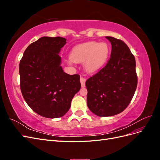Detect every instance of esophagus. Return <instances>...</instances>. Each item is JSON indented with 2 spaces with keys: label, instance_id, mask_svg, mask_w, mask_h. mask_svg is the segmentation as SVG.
I'll return each mask as SVG.
<instances>
[{
  "label": "esophagus",
  "instance_id": "obj_1",
  "mask_svg": "<svg viewBox=\"0 0 160 160\" xmlns=\"http://www.w3.org/2000/svg\"><path fill=\"white\" fill-rule=\"evenodd\" d=\"M80 81H81V84L82 88H85V87L86 79L85 78H83V77H81V78H80Z\"/></svg>",
  "mask_w": 160,
  "mask_h": 160
}]
</instances>
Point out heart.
I'll return each mask as SVG.
<instances>
[{
	"instance_id": "1",
	"label": "heart",
	"mask_w": 160,
	"mask_h": 160,
	"mask_svg": "<svg viewBox=\"0 0 160 160\" xmlns=\"http://www.w3.org/2000/svg\"><path fill=\"white\" fill-rule=\"evenodd\" d=\"M109 52V47L106 42L90 41L75 47L71 52L69 62H83L87 71L95 72L105 64Z\"/></svg>"
}]
</instances>
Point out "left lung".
<instances>
[{
	"label": "left lung",
	"mask_w": 160,
	"mask_h": 160,
	"mask_svg": "<svg viewBox=\"0 0 160 160\" xmlns=\"http://www.w3.org/2000/svg\"><path fill=\"white\" fill-rule=\"evenodd\" d=\"M105 38L111 44L110 59L85 82L88 108L99 117L122 113L132 101L138 85L135 59L129 47L122 40Z\"/></svg>",
	"instance_id": "1"
}]
</instances>
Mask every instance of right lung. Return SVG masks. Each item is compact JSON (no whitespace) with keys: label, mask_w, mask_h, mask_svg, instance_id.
Segmentation results:
<instances>
[{"label":"right lung","mask_w":160,"mask_h":160,"mask_svg":"<svg viewBox=\"0 0 160 160\" xmlns=\"http://www.w3.org/2000/svg\"><path fill=\"white\" fill-rule=\"evenodd\" d=\"M61 37H42L28 46L19 64L23 98L37 114L47 118L63 116L81 89L80 76L64 72L59 52L66 44Z\"/></svg>","instance_id":"add662e5"}]
</instances>
